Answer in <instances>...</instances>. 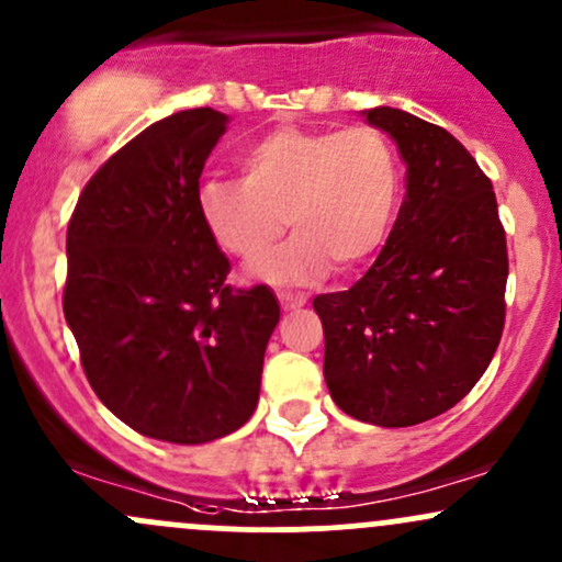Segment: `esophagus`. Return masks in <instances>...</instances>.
<instances>
[{
  "label": "esophagus",
  "instance_id": "obj_1",
  "mask_svg": "<svg viewBox=\"0 0 562 562\" xmlns=\"http://www.w3.org/2000/svg\"><path fill=\"white\" fill-rule=\"evenodd\" d=\"M279 303L283 311H297V307H303L307 303L305 294H279Z\"/></svg>",
  "mask_w": 562,
  "mask_h": 562
}]
</instances>
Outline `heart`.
Here are the masks:
<instances>
[{
    "mask_svg": "<svg viewBox=\"0 0 562 562\" xmlns=\"http://www.w3.org/2000/svg\"><path fill=\"white\" fill-rule=\"evenodd\" d=\"M244 179L211 177L198 187V214L225 255L255 262L259 279L300 286L329 273H353L383 249L402 192L394 144L378 128L281 125L238 155Z\"/></svg>",
    "mask_w": 562,
    "mask_h": 562,
    "instance_id": "heart-1",
    "label": "heart"
}]
</instances>
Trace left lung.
Masks as SVG:
<instances>
[{
  "instance_id": "left-lung-1",
  "label": "left lung",
  "mask_w": 562,
  "mask_h": 562,
  "mask_svg": "<svg viewBox=\"0 0 562 562\" xmlns=\"http://www.w3.org/2000/svg\"><path fill=\"white\" fill-rule=\"evenodd\" d=\"M407 192L389 240L348 292L318 294L324 380L342 413L402 428L448 413L491 364L506 316V233L496 192L439 125L375 106Z\"/></svg>"
}]
</instances>
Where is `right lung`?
Listing matches in <instances>:
<instances>
[{
  "mask_svg": "<svg viewBox=\"0 0 562 562\" xmlns=\"http://www.w3.org/2000/svg\"><path fill=\"white\" fill-rule=\"evenodd\" d=\"M227 114L162 117L90 177L66 231L64 316L95 396L144 437L203 445L251 418L281 307L233 289L198 214Z\"/></svg>",
  "mask_w": 562,
  "mask_h": 562,
  "instance_id": "right-lung-1",
  "label": "right lung"
}]
</instances>
